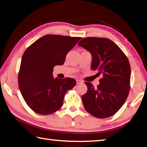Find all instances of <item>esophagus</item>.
<instances>
[{
    "mask_svg": "<svg viewBox=\"0 0 147 147\" xmlns=\"http://www.w3.org/2000/svg\"><path fill=\"white\" fill-rule=\"evenodd\" d=\"M82 83H83V82H82V80H78V79L76 80V84H82Z\"/></svg>",
    "mask_w": 147,
    "mask_h": 147,
    "instance_id": "obj_1",
    "label": "esophagus"
}]
</instances>
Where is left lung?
Returning <instances> with one entry per match:
<instances>
[{"label":"left lung","mask_w":147,"mask_h":147,"mask_svg":"<svg viewBox=\"0 0 147 147\" xmlns=\"http://www.w3.org/2000/svg\"><path fill=\"white\" fill-rule=\"evenodd\" d=\"M78 45L90 53L91 69L102 75L96 88L91 83L85 82L87 91L82 97L84 108L96 118L113 116L129 95L131 74L129 60L110 39L87 37Z\"/></svg>","instance_id":"8db88e82"}]
</instances>
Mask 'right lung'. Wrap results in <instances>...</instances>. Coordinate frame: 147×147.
<instances>
[{"label":"right lung","instance_id":"right-lung-1","mask_svg":"<svg viewBox=\"0 0 147 147\" xmlns=\"http://www.w3.org/2000/svg\"><path fill=\"white\" fill-rule=\"evenodd\" d=\"M80 37L47 34L32 44L23 54L18 81L26 103L35 113L47 115L62 107L74 78H53V67L62 65L67 53Z\"/></svg>","mask_w":147,"mask_h":147}]
</instances>
